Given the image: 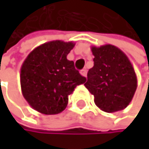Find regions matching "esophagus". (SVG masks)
Segmentation results:
<instances>
[{
    "label": "esophagus",
    "mask_w": 149,
    "mask_h": 149,
    "mask_svg": "<svg viewBox=\"0 0 149 149\" xmlns=\"http://www.w3.org/2000/svg\"><path fill=\"white\" fill-rule=\"evenodd\" d=\"M80 74L83 76V77H87V70L86 69H83L80 70Z\"/></svg>",
    "instance_id": "34e87169"
}]
</instances>
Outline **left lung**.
I'll list each match as a JSON object with an SVG mask.
<instances>
[{"mask_svg":"<svg viewBox=\"0 0 149 149\" xmlns=\"http://www.w3.org/2000/svg\"><path fill=\"white\" fill-rule=\"evenodd\" d=\"M94 66L85 87L97 107L106 113L123 110L133 98L138 80L132 64L121 49L112 45L92 46Z\"/></svg>","mask_w":149,"mask_h":149,"instance_id":"1","label":"left lung"}]
</instances>
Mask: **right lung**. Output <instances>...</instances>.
Returning <instances> with one entry per match:
<instances>
[{"mask_svg":"<svg viewBox=\"0 0 149 149\" xmlns=\"http://www.w3.org/2000/svg\"><path fill=\"white\" fill-rule=\"evenodd\" d=\"M73 42L55 40L36 47L20 69V86L24 98L36 111L57 114L63 111L69 95L87 80L67 59Z\"/></svg>","mask_w":149,"mask_h":149,"instance_id":"add662e5","label":"right lung"}]
</instances>
